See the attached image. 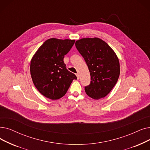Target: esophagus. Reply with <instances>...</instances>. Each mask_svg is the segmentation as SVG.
Segmentation results:
<instances>
[{
    "mask_svg": "<svg viewBox=\"0 0 150 150\" xmlns=\"http://www.w3.org/2000/svg\"><path fill=\"white\" fill-rule=\"evenodd\" d=\"M76 76H77V79H78V80H79V79H80V75H79V74H76Z\"/></svg>",
    "mask_w": 150,
    "mask_h": 150,
    "instance_id": "obj_1",
    "label": "esophagus"
}]
</instances>
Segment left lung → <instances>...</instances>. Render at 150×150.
I'll return each instance as SVG.
<instances>
[{"label":"left lung","mask_w":150,"mask_h":150,"mask_svg":"<svg viewBox=\"0 0 150 150\" xmlns=\"http://www.w3.org/2000/svg\"><path fill=\"white\" fill-rule=\"evenodd\" d=\"M75 46L88 67L91 83L84 87L86 94L98 100L105 97L118 81L120 62L115 51L99 38H84L76 41Z\"/></svg>","instance_id":"8db88e82"}]
</instances>
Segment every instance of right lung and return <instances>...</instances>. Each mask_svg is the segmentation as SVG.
Here are the masks:
<instances>
[{
	"label": "right lung",
	"instance_id": "add662e5",
	"mask_svg": "<svg viewBox=\"0 0 150 150\" xmlns=\"http://www.w3.org/2000/svg\"><path fill=\"white\" fill-rule=\"evenodd\" d=\"M75 43L74 40L50 38L40 47L32 57L30 71L35 86L43 96L51 100L66 94L74 80L77 79L66 69L64 62Z\"/></svg>",
	"mask_w": 150,
	"mask_h": 150
}]
</instances>
